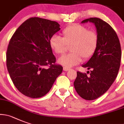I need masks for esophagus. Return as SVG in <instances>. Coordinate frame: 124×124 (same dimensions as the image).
Here are the masks:
<instances>
[{
    "label": "esophagus",
    "instance_id": "esophagus-1",
    "mask_svg": "<svg viewBox=\"0 0 124 124\" xmlns=\"http://www.w3.org/2000/svg\"><path fill=\"white\" fill-rule=\"evenodd\" d=\"M69 70H70V69H69V68H65V67H64V68H63V71H69Z\"/></svg>",
    "mask_w": 124,
    "mask_h": 124
}]
</instances>
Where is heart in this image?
Returning a JSON list of instances; mask_svg holds the SVG:
<instances>
[{
  "mask_svg": "<svg viewBox=\"0 0 124 124\" xmlns=\"http://www.w3.org/2000/svg\"><path fill=\"white\" fill-rule=\"evenodd\" d=\"M62 37L53 35L49 40L52 50L58 54H63L71 46V53L61 56L58 63L65 68H71L79 64L82 60H88L93 56L97 48V34L89 31L81 24L70 25L62 32Z\"/></svg>",
  "mask_w": 124,
  "mask_h": 124,
  "instance_id": "b5f03b06",
  "label": "heart"
}]
</instances>
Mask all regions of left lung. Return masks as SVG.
<instances>
[{"instance_id":"obj_1","label":"left lung","mask_w":124,"mask_h":124,"mask_svg":"<svg viewBox=\"0 0 124 124\" xmlns=\"http://www.w3.org/2000/svg\"><path fill=\"white\" fill-rule=\"evenodd\" d=\"M88 21L96 27L98 44L93 55L82 66L91 70L90 76L78 71L74 85L80 97L93 100L106 92L115 80L120 68L121 48L116 32L108 23L98 18H90L81 23Z\"/></svg>"}]
</instances>
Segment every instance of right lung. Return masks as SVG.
<instances>
[{"label": "right lung", "instance_id": "right-lung-1", "mask_svg": "<svg viewBox=\"0 0 124 124\" xmlns=\"http://www.w3.org/2000/svg\"><path fill=\"white\" fill-rule=\"evenodd\" d=\"M60 30L56 21L34 17L25 21L10 39L7 67L13 84L25 96L45 95L62 72L49 44L50 37Z\"/></svg>", "mask_w": 124, "mask_h": 124}]
</instances>
